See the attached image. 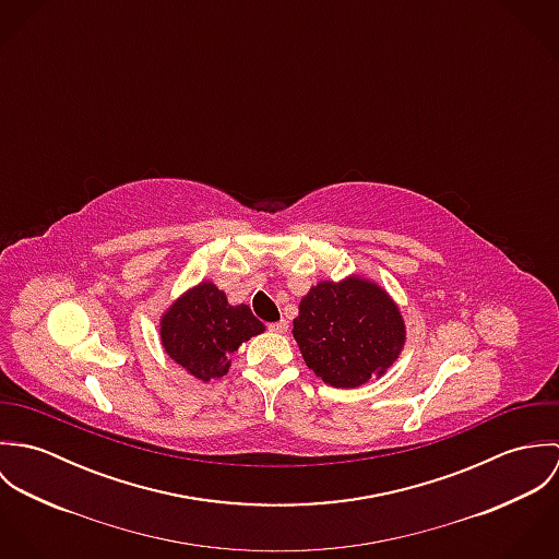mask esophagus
I'll list each match as a JSON object with an SVG mask.
<instances>
[{
	"label": "esophagus",
	"instance_id": "obj_1",
	"mask_svg": "<svg viewBox=\"0 0 559 559\" xmlns=\"http://www.w3.org/2000/svg\"><path fill=\"white\" fill-rule=\"evenodd\" d=\"M269 329L273 331V333H286L288 331V320H277V322H271L269 324Z\"/></svg>",
	"mask_w": 559,
	"mask_h": 559
}]
</instances>
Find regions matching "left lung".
Segmentation results:
<instances>
[{
    "instance_id": "8db88e82",
    "label": "left lung",
    "mask_w": 559,
    "mask_h": 559,
    "mask_svg": "<svg viewBox=\"0 0 559 559\" xmlns=\"http://www.w3.org/2000/svg\"><path fill=\"white\" fill-rule=\"evenodd\" d=\"M293 324L308 368L331 388H359L385 374L404 344L396 304L361 277L320 282Z\"/></svg>"
}]
</instances>
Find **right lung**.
Returning <instances> with one entry per match:
<instances>
[{"instance_id":"add662e5","label":"right lung","mask_w":559,"mask_h":559,"mask_svg":"<svg viewBox=\"0 0 559 559\" xmlns=\"http://www.w3.org/2000/svg\"><path fill=\"white\" fill-rule=\"evenodd\" d=\"M262 331L247 306H230L211 282L191 288L160 319L165 353L200 381L224 377L240 342Z\"/></svg>"}]
</instances>
